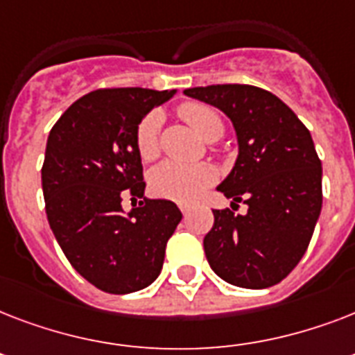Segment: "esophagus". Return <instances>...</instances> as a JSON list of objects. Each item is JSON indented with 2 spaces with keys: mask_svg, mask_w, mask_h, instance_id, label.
Wrapping results in <instances>:
<instances>
[{
  "mask_svg": "<svg viewBox=\"0 0 355 355\" xmlns=\"http://www.w3.org/2000/svg\"><path fill=\"white\" fill-rule=\"evenodd\" d=\"M180 211H182L184 216H188V214H189V206H186V205H180Z\"/></svg>",
  "mask_w": 355,
  "mask_h": 355,
  "instance_id": "obj_1",
  "label": "esophagus"
}]
</instances>
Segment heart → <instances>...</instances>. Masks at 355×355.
<instances>
[{
  "mask_svg": "<svg viewBox=\"0 0 355 355\" xmlns=\"http://www.w3.org/2000/svg\"><path fill=\"white\" fill-rule=\"evenodd\" d=\"M178 114L189 127H193L205 139L211 141L223 134L221 116L202 103H184ZM162 114L153 110L136 127L134 144L139 158L153 160L160 153ZM217 171L210 164H178L162 162L149 173V188L156 197L175 200L180 205H191L202 197L206 189L216 182Z\"/></svg>",
  "mask_w": 355,
  "mask_h": 355,
  "instance_id": "b5f03b06",
  "label": "heart"
}]
</instances>
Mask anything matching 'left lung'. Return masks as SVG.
<instances>
[{"mask_svg": "<svg viewBox=\"0 0 355 355\" xmlns=\"http://www.w3.org/2000/svg\"><path fill=\"white\" fill-rule=\"evenodd\" d=\"M184 94L227 114L237 134L236 166L217 189L230 208L214 210L208 263L237 287L276 286L302 259L322 208V166L311 134L275 94L250 85H211Z\"/></svg>", "mask_w": 355, "mask_h": 355, "instance_id": "left-lung-1", "label": "left lung"}]
</instances>
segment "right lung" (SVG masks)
<instances>
[{"mask_svg": "<svg viewBox=\"0 0 355 355\" xmlns=\"http://www.w3.org/2000/svg\"><path fill=\"white\" fill-rule=\"evenodd\" d=\"M175 90L103 88L86 94L53 125L42 166L49 227L73 269L92 286L127 295L150 286L167 239L182 219L175 202L145 199L125 214V194L144 196L138 123Z\"/></svg>", "mask_w": 355, "mask_h": 355, "instance_id": "add662e5", "label": "right lung"}]
</instances>
